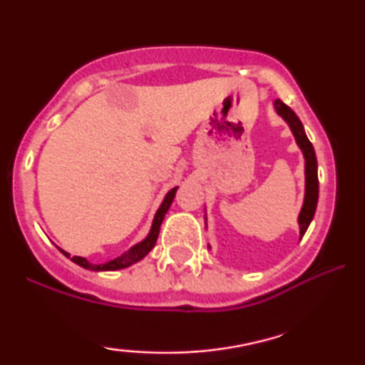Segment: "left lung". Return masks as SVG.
<instances>
[{"label":"left lung","instance_id":"obj_1","mask_svg":"<svg viewBox=\"0 0 365 365\" xmlns=\"http://www.w3.org/2000/svg\"><path fill=\"white\" fill-rule=\"evenodd\" d=\"M274 108H276L279 116L289 124V128H291L294 138H296L297 141V146L301 148L304 159H306V196H304V204H302L301 214H299V227H301V237L299 239H302L317 207V199H319L317 159H316V153H314L311 141H309L306 133H304L301 119L296 116V113H294L287 104H284L281 99H276V101H274Z\"/></svg>","mask_w":365,"mask_h":365}]
</instances>
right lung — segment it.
<instances>
[{"label": "right lung", "instance_id": "add662e5", "mask_svg": "<svg viewBox=\"0 0 365 365\" xmlns=\"http://www.w3.org/2000/svg\"><path fill=\"white\" fill-rule=\"evenodd\" d=\"M176 191H178V187H173L171 191L166 194V197H164L163 204L158 209L156 216H154L151 231H149L148 237L144 239V241L139 242V244H136V246H133L128 252H124L123 256H119L116 259H113V261H108V262H104V264L88 262L86 259L79 257V256H73L71 261L74 264H78V266L84 267V269H89V271H118V269H124V267L131 266V264H134V262L141 261V259L146 256V254L154 247V244H156L158 236H159V227H161L163 219H164V216H166L169 206H171V204H173V199H174V196H176ZM59 251H61L66 257H69V254L64 252L63 249H59Z\"/></svg>", "mask_w": 365, "mask_h": 365}]
</instances>
